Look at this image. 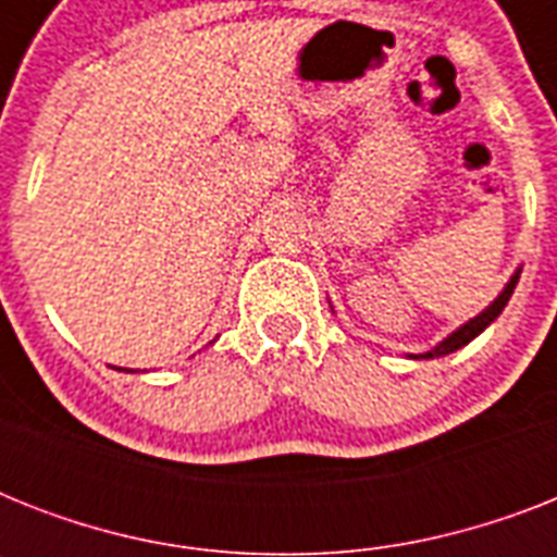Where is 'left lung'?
Masks as SVG:
<instances>
[{"label":"left lung","instance_id":"left-lung-1","mask_svg":"<svg viewBox=\"0 0 557 557\" xmlns=\"http://www.w3.org/2000/svg\"><path fill=\"white\" fill-rule=\"evenodd\" d=\"M518 280H520V269L511 274V280L506 283V288H503L500 295L494 297L492 306H485L483 312L476 314V318H471L468 323H462L457 332H450L448 338L440 341V344H436L431 352H424V356H413V358H442V356H448V352H457V349L466 347V344H471V341H474L476 335H480V332L488 326V323L497 321V314H500L503 309H506V304H509V297H511V292H515V286H518Z\"/></svg>","mask_w":557,"mask_h":557}]
</instances>
